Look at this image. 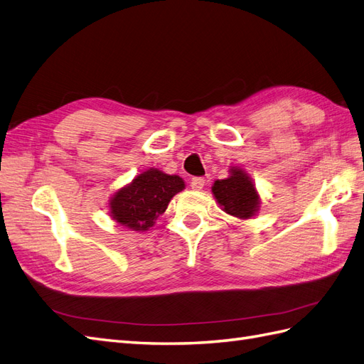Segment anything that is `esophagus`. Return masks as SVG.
Returning a JSON list of instances; mask_svg holds the SVG:
<instances>
[{"mask_svg":"<svg viewBox=\"0 0 364 364\" xmlns=\"http://www.w3.org/2000/svg\"><path fill=\"white\" fill-rule=\"evenodd\" d=\"M190 186L196 191H200L205 186V179L203 178H193L190 182Z\"/></svg>","mask_w":364,"mask_h":364,"instance_id":"34e87169","label":"esophagus"}]
</instances>
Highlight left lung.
<instances>
[{"label":"left lung","instance_id":"1","mask_svg":"<svg viewBox=\"0 0 364 364\" xmlns=\"http://www.w3.org/2000/svg\"><path fill=\"white\" fill-rule=\"evenodd\" d=\"M230 176L222 181H215L213 194L223 211L246 220L255 215L259 209V196L252 179L241 168L232 167Z\"/></svg>","mask_w":364,"mask_h":364}]
</instances>
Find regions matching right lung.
I'll use <instances>...</instances> for the list:
<instances>
[{
  "mask_svg": "<svg viewBox=\"0 0 364 364\" xmlns=\"http://www.w3.org/2000/svg\"><path fill=\"white\" fill-rule=\"evenodd\" d=\"M183 188L185 182L179 176L149 168L112 196L111 215L132 230H149L165 213L173 196Z\"/></svg>",
  "mask_w": 364,
  "mask_h": 364,
  "instance_id": "1",
  "label": "right lung"
}]
</instances>
